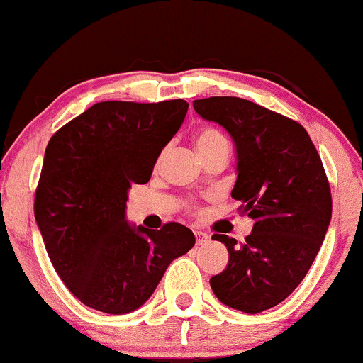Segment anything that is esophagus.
<instances>
[{"mask_svg": "<svg viewBox=\"0 0 363 363\" xmlns=\"http://www.w3.org/2000/svg\"><path fill=\"white\" fill-rule=\"evenodd\" d=\"M196 237V245H205L208 240H210V235L205 234V232H194Z\"/></svg>", "mask_w": 363, "mask_h": 363, "instance_id": "obj_1", "label": "esophagus"}]
</instances>
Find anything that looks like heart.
Wrapping results in <instances>:
<instances>
[{"instance_id":"obj_1","label":"heart","mask_w":363,"mask_h":363,"mask_svg":"<svg viewBox=\"0 0 363 363\" xmlns=\"http://www.w3.org/2000/svg\"><path fill=\"white\" fill-rule=\"evenodd\" d=\"M196 148H198L199 153L211 152V150L218 148H228V141L220 131H216L213 128H205L199 129L194 136Z\"/></svg>"}]
</instances>
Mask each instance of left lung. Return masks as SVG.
Returning a JSON list of instances; mask_svg holds the SVG:
<instances>
[{
    "mask_svg": "<svg viewBox=\"0 0 363 363\" xmlns=\"http://www.w3.org/2000/svg\"><path fill=\"white\" fill-rule=\"evenodd\" d=\"M203 119L223 126L237 152L232 198L254 220L244 242L215 234L228 264L211 277L220 302L257 314L301 285L331 222V189L311 136L297 121L239 97L193 102Z\"/></svg>",
    "mask_w": 363,
    "mask_h": 363,
    "instance_id": "obj_1",
    "label": "left lung"
}]
</instances>
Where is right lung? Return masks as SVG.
<instances>
[{"instance_id":"1","label":"right lung","mask_w":363,"mask_h":363,"mask_svg":"<svg viewBox=\"0 0 363 363\" xmlns=\"http://www.w3.org/2000/svg\"><path fill=\"white\" fill-rule=\"evenodd\" d=\"M189 104L107 101L57 129L44 153L34 213L54 269L78 301L128 314L155 291L194 234L169 222L160 230L126 222L131 184H147Z\"/></svg>"}]
</instances>
